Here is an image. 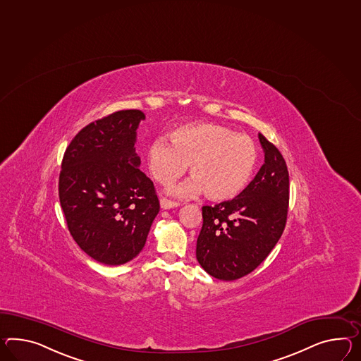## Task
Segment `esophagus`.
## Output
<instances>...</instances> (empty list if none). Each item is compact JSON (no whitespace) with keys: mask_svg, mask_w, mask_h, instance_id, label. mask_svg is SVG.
<instances>
[{"mask_svg":"<svg viewBox=\"0 0 361 361\" xmlns=\"http://www.w3.org/2000/svg\"><path fill=\"white\" fill-rule=\"evenodd\" d=\"M177 206H178V203L172 202V201H169L167 198H161V200H160V207L164 209V210L173 209V207H177Z\"/></svg>","mask_w":361,"mask_h":361,"instance_id":"obj_1","label":"esophagus"}]
</instances>
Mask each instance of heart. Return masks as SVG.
I'll return each mask as SVG.
<instances>
[{
    "label": "heart",
    "instance_id": "1",
    "mask_svg": "<svg viewBox=\"0 0 361 361\" xmlns=\"http://www.w3.org/2000/svg\"><path fill=\"white\" fill-rule=\"evenodd\" d=\"M151 142L147 163L160 184H172L189 166L192 178L171 193L190 198L203 192L212 201H229L244 190L257 164L255 141L218 123L183 125Z\"/></svg>",
    "mask_w": 361,
    "mask_h": 361
}]
</instances>
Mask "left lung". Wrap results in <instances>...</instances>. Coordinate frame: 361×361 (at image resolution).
Wrapping results in <instances>:
<instances>
[{"instance_id": "8db88e82", "label": "left lung", "mask_w": 361, "mask_h": 361, "mask_svg": "<svg viewBox=\"0 0 361 361\" xmlns=\"http://www.w3.org/2000/svg\"><path fill=\"white\" fill-rule=\"evenodd\" d=\"M264 163L236 198L203 206L195 255L203 270L220 281L252 273L270 255L286 227L290 176L281 151L259 133Z\"/></svg>"}]
</instances>
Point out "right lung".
Returning a JSON list of instances; mask_svg holds the SVG:
<instances>
[{"instance_id":"add662e5","label":"right lung","mask_w":361,"mask_h":361,"mask_svg":"<svg viewBox=\"0 0 361 361\" xmlns=\"http://www.w3.org/2000/svg\"><path fill=\"white\" fill-rule=\"evenodd\" d=\"M145 115L118 111L85 126L62 159L59 195L68 228L80 249L117 266L140 255L159 200L135 152Z\"/></svg>"}]
</instances>
